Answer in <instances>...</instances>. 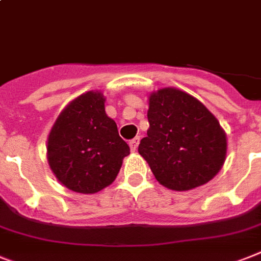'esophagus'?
<instances>
[{
    "mask_svg": "<svg viewBox=\"0 0 261 261\" xmlns=\"http://www.w3.org/2000/svg\"><path fill=\"white\" fill-rule=\"evenodd\" d=\"M128 145H130L131 151H133V152L137 151L138 145H139V138H134V139H133V141H130V143H128Z\"/></svg>",
    "mask_w": 261,
    "mask_h": 261,
    "instance_id": "esophagus-1",
    "label": "esophagus"
}]
</instances>
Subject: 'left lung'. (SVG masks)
<instances>
[{
  "instance_id": "8db88e82",
  "label": "left lung",
  "mask_w": 261,
  "mask_h": 261,
  "mask_svg": "<svg viewBox=\"0 0 261 261\" xmlns=\"http://www.w3.org/2000/svg\"><path fill=\"white\" fill-rule=\"evenodd\" d=\"M149 130L138 152L161 185L186 192L211 181L226 158V134L198 99L166 87L149 95Z\"/></svg>"
}]
</instances>
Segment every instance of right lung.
I'll use <instances>...</instances> for the list:
<instances>
[{"instance_id":"right-lung-1","label":"right lung","mask_w":261,"mask_h":261,"mask_svg":"<svg viewBox=\"0 0 261 261\" xmlns=\"http://www.w3.org/2000/svg\"><path fill=\"white\" fill-rule=\"evenodd\" d=\"M100 91H87L59 114L46 141L50 170L65 188L94 194L115 181L130 147L105 110Z\"/></svg>"}]
</instances>
